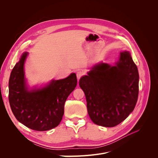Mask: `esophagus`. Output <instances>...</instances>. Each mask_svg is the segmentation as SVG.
Wrapping results in <instances>:
<instances>
[{
	"label": "esophagus",
	"instance_id": "34e87169",
	"mask_svg": "<svg viewBox=\"0 0 158 158\" xmlns=\"http://www.w3.org/2000/svg\"><path fill=\"white\" fill-rule=\"evenodd\" d=\"M84 74H85V73L82 72V71H81V70H79V71H77V73H76V76H77V78L78 79H79L81 77H82L84 76Z\"/></svg>",
	"mask_w": 158,
	"mask_h": 158
}]
</instances>
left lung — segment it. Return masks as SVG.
Instances as JSON below:
<instances>
[{
	"label": "left lung",
	"instance_id": "1",
	"mask_svg": "<svg viewBox=\"0 0 158 158\" xmlns=\"http://www.w3.org/2000/svg\"><path fill=\"white\" fill-rule=\"evenodd\" d=\"M138 68L128 52H120L115 66L95 65L82 77L89 117L97 125L114 127L134 110L139 93Z\"/></svg>",
	"mask_w": 158,
	"mask_h": 158
}]
</instances>
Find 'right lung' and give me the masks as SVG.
Returning a JSON list of instances; mask_svg holds the SVG:
<instances>
[{"instance_id":"1","label":"right lung","mask_w":158,"mask_h":158,"mask_svg":"<svg viewBox=\"0 0 158 158\" xmlns=\"http://www.w3.org/2000/svg\"><path fill=\"white\" fill-rule=\"evenodd\" d=\"M24 53L13 69L9 81V102L19 122L28 128L44 131L59 125L64 114L66 98L77 86L76 73L65 79L52 81L46 87L27 90L24 79Z\"/></svg>"}]
</instances>
